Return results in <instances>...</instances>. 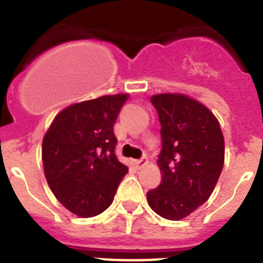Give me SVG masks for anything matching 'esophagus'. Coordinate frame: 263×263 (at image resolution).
I'll list each match as a JSON object with an SVG mask.
<instances>
[{
	"label": "esophagus",
	"instance_id": "1",
	"mask_svg": "<svg viewBox=\"0 0 263 263\" xmlns=\"http://www.w3.org/2000/svg\"><path fill=\"white\" fill-rule=\"evenodd\" d=\"M134 164H136L138 168L144 167V166H146V164H148V158H146V156H142L141 159L134 160Z\"/></svg>",
	"mask_w": 263,
	"mask_h": 263
}]
</instances>
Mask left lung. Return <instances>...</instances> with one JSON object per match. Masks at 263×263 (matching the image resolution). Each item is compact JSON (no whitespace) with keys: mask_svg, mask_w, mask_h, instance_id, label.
Here are the masks:
<instances>
[{"mask_svg":"<svg viewBox=\"0 0 263 263\" xmlns=\"http://www.w3.org/2000/svg\"><path fill=\"white\" fill-rule=\"evenodd\" d=\"M162 129L158 166L162 182L146 193L156 214L178 221L207 201L223 167L225 142L217 118L188 96L151 97Z\"/></svg>","mask_w":263,"mask_h":263,"instance_id":"1","label":"left lung"}]
</instances>
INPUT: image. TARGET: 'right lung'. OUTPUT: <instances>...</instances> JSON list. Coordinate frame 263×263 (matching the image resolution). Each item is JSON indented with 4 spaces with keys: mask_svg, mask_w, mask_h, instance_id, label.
Returning <instances> with one entry per match:
<instances>
[{
    "mask_svg": "<svg viewBox=\"0 0 263 263\" xmlns=\"http://www.w3.org/2000/svg\"><path fill=\"white\" fill-rule=\"evenodd\" d=\"M129 96H103L58 114L42 141L45 177L71 213L95 217L112 203L129 168L117 159L114 125Z\"/></svg>",
    "mask_w": 263,
    "mask_h": 263,
    "instance_id": "1",
    "label": "right lung"
}]
</instances>
